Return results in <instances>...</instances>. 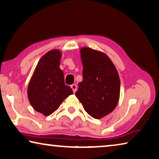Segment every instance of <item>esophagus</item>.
Instances as JSON below:
<instances>
[{"label":"esophagus","instance_id":"1","mask_svg":"<svg viewBox=\"0 0 159 159\" xmlns=\"http://www.w3.org/2000/svg\"><path fill=\"white\" fill-rule=\"evenodd\" d=\"M70 88H71V89H72L73 92L75 93V91H76V90H77V85H75V84H73V85H70Z\"/></svg>","mask_w":159,"mask_h":159}]
</instances>
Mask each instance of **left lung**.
<instances>
[{
    "instance_id": "obj_1",
    "label": "left lung",
    "mask_w": 159,
    "mask_h": 159,
    "mask_svg": "<svg viewBox=\"0 0 159 159\" xmlns=\"http://www.w3.org/2000/svg\"><path fill=\"white\" fill-rule=\"evenodd\" d=\"M80 57L83 80L75 96L88 114L100 119L112 112L119 101V74L110 58L101 52L84 47Z\"/></svg>"
}]
</instances>
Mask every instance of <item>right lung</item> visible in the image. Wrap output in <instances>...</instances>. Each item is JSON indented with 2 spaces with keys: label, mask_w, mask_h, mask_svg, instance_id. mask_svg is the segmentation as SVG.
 Wrapping results in <instances>:
<instances>
[{
  "label": "right lung",
  "mask_w": 159,
  "mask_h": 159,
  "mask_svg": "<svg viewBox=\"0 0 159 159\" xmlns=\"http://www.w3.org/2000/svg\"><path fill=\"white\" fill-rule=\"evenodd\" d=\"M60 50L48 52L35 68L29 83L27 95L30 104L37 112L49 116L59 107L73 90L64 83V73L60 69Z\"/></svg>",
  "instance_id": "obj_1"
}]
</instances>
